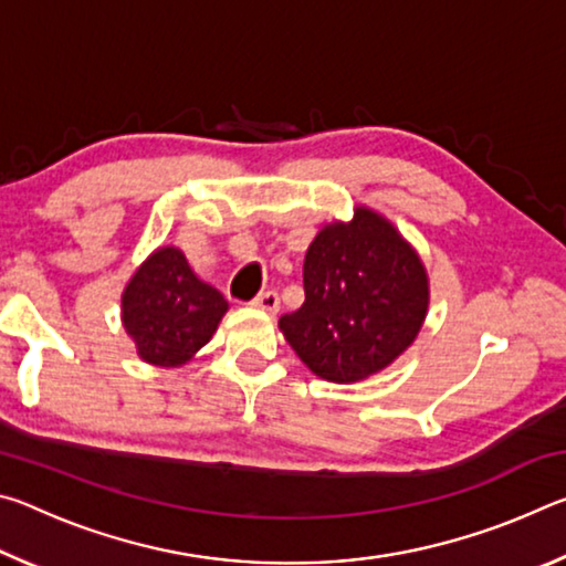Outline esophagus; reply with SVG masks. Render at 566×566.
<instances>
[{"label": "esophagus", "instance_id": "34e87169", "mask_svg": "<svg viewBox=\"0 0 566 566\" xmlns=\"http://www.w3.org/2000/svg\"><path fill=\"white\" fill-rule=\"evenodd\" d=\"M252 304L256 306V310H264V312H270V314H276V312H280V294L272 292V290L270 292H262Z\"/></svg>", "mask_w": 566, "mask_h": 566}]
</instances>
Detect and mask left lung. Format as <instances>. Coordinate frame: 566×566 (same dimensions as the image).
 <instances>
[{
  "instance_id": "8db88e82",
  "label": "left lung",
  "mask_w": 566,
  "mask_h": 566,
  "mask_svg": "<svg viewBox=\"0 0 566 566\" xmlns=\"http://www.w3.org/2000/svg\"><path fill=\"white\" fill-rule=\"evenodd\" d=\"M419 256L387 219L357 209L324 227L304 256V304L280 319L314 375L349 385L395 361L427 317Z\"/></svg>"
}]
</instances>
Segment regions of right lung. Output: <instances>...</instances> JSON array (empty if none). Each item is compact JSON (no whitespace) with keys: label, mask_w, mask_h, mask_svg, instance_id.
<instances>
[{"label":"right lung","mask_w":566,"mask_h":566,"mask_svg":"<svg viewBox=\"0 0 566 566\" xmlns=\"http://www.w3.org/2000/svg\"><path fill=\"white\" fill-rule=\"evenodd\" d=\"M122 312L142 359L179 367L212 339L227 300L197 280L179 249L161 247L132 276Z\"/></svg>","instance_id":"add662e5"}]
</instances>
